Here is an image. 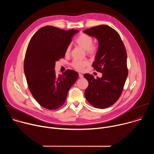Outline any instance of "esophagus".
<instances>
[{"label":"esophagus","mask_w":154,"mask_h":154,"mask_svg":"<svg viewBox=\"0 0 154 154\" xmlns=\"http://www.w3.org/2000/svg\"><path fill=\"white\" fill-rule=\"evenodd\" d=\"M79 76L80 78H83V75L82 74H80V73L79 74Z\"/></svg>","instance_id":"34e87169"}]
</instances>
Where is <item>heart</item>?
I'll return each instance as SVG.
<instances>
[{
  "label": "heart",
  "instance_id": "heart-1",
  "mask_svg": "<svg viewBox=\"0 0 154 154\" xmlns=\"http://www.w3.org/2000/svg\"><path fill=\"white\" fill-rule=\"evenodd\" d=\"M75 42L80 47L86 51L88 54L90 55H95L99 49V45L97 44L93 43V37L85 33H81L77 38ZM71 49V46L69 45L66 49V54L68 55L70 53ZM88 64L89 62L86 60H74L71 63L72 66L79 71H83Z\"/></svg>",
  "mask_w": 154,
  "mask_h": 154
}]
</instances>
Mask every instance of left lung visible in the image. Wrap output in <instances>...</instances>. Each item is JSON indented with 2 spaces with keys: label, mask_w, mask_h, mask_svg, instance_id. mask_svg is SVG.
<instances>
[{
  "label": "left lung",
  "mask_w": 154,
  "mask_h": 154,
  "mask_svg": "<svg viewBox=\"0 0 154 154\" xmlns=\"http://www.w3.org/2000/svg\"><path fill=\"white\" fill-rule=\"evenodd\" d=\"M83 32L99 41L92 66L102 74L101 78L97 79L89 74H84L88 82L85 96L94 107L108 108L118 100L123 91L128 75L126 49L119 33L109 26L100 25Z\"/></svg>",
  "instance_id": "obj_1"
}]
</instances>
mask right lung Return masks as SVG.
Listing matches in <instances>:
<instances>
[{
  "label": "right lung",
  "instance_id": "right-lung-1",
  "mask_svg": "<svg viewBox=\"0 0 154 154\" xmlns=\"http://www.w3.org/2000/svg\"><path fill=\"white\" fill-rule=\"evenodd\" d=\"M78 32L45 26L34 34L29 43L24 62L29 89L38 103L50 110L64 104L79 77V74L71 69L57 76L54 69L55 62L64 57L72 37Z\"/></svg>",
  "mask_w": 154,
  "mask_h": 154
}]
</instances>
